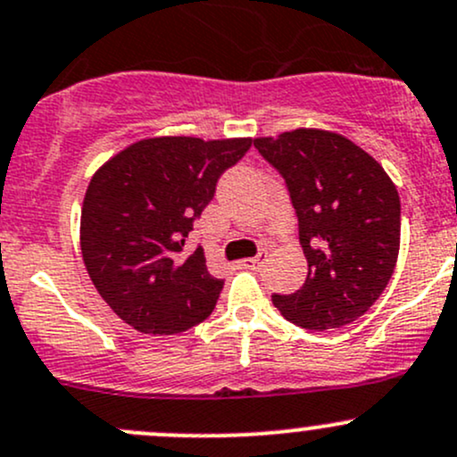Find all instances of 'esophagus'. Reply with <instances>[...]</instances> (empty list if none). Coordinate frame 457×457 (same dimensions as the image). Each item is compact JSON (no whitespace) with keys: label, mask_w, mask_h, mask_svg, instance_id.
<instances>
[{"label":"esophagus","mask_w":457,"mask_h":457,"mask_svg":"<svg viewBox=\"0 0 457 457\" xmlns=\"http://www.w3.org/2000/svg\"><path fill=\"white\" fill-rule=\"evenodd\" d=\"M265 258H267V252H265V249H261L256 258H247V261H243V267H247V269H261L262 262H265Z\"/></svg>","instance_id":"34e87169"}]
</instances>
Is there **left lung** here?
Segmentation results:
<instances>
[{
  "label": "left lung",
  "instance_id": "obj_1",
  "mask_svg": "<svg viewBox=\"0 0 457 457\" xmlns=\"http://www.w3.org/2000/svg\"><path fill=\"white\" fill-rule=\"evenodd\" d=\"M280 172L309 262L302 289L273 293L285 320L309 330L359 320L390 282L401 245V199L374 157L344 136L295 129L253 140Z\"/></svg>",
  "mask_w": 457,
  "mask_h": 457
}]
</instances>
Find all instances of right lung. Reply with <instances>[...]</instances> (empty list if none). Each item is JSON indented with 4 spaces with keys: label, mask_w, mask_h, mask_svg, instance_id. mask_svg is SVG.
I'll list each match as a JSON object with an SVG mask.
<instances>
[{
    "label": "right lung",
    "mask_w": 457,
    "mask_h": 457,
    "mask_svg": "<svg viewBox=\"0 0 457 457\" xmlns=\"http://www.w3.org/2000/svg\"><path fill=\"white\" fill-rule=\"evenodd\" d=\"M249 137H151L124 148L89 181L80 214V249L100 297L131 328L175 335L214 311L223 280L188 249L192 223L214 199Z\"/></svg>",
    "instance_id": "right-lung-1"
}]
</instances>
